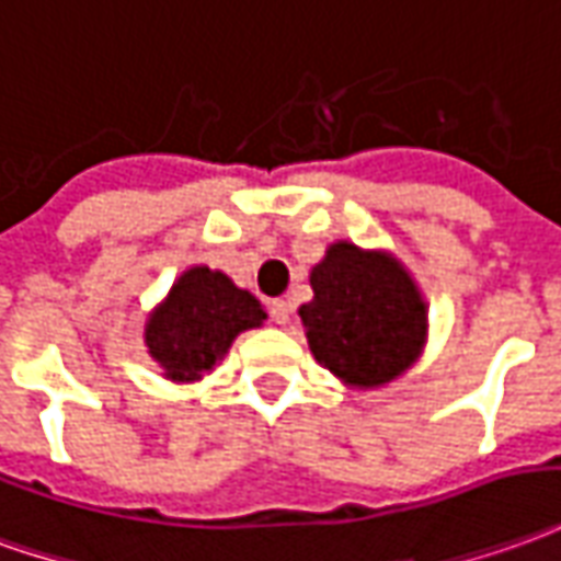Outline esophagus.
<instances>
[{"label": "esophagus", "instance_id": "34e87169", "mask_svg": "<svg viewBox=\"0 0 561 561\" xmlns=\"http://www.w3.org/2000/svg\"><path fill=\"white\" fill-rule=\"evenodd\" d=\"M270 319L276 321V324H288L291 321V304L288 300H273L270 304Z\"/></svg>", "mask_w": 561, "mask_h": 561}]
</instances>
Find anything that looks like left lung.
Returning <instances> with one entry per match:
<instances>
[{"instance_id":"left-lung-1","label":"left lung","mask_w":561,"mask_h":561,"mask_svg":"<svg viewBox=\"0 0 561 561\" xmlns=\"http://www.w3.org/2000/svg\"><path fill=\"white\" fill-rule=\"evenodd\" d=\"M312 300L297 309L316 362L352 389H379L407 374L425 346L428 307L389 252L334 242L309 273Z\"/></svg>"}]
</instances>
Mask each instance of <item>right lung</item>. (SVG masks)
<instances>
[{
  "label": "right lung",
  "mask_w": 561,
  "mask_h": 561,
  "mask_svg": "<svg viewBox=\"0 0 561 561\" xmlns=\"http://www.w3.org/2000/svg\"><path fill=\"white\" fill-rule=\"evenodd\" d=\"M267 312L221 270H185L148 321L145 346L172 382H197L227 355L230 343L261 328Z\"/></svg>",
  "instance_id": "1"
}]
</instances>
